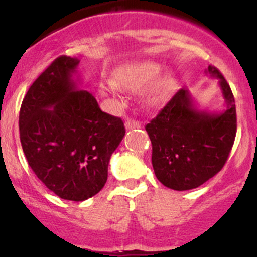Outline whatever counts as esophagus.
<instances>
[{
    "label": "esophagus",
    "instance_id": "esophagus-1",
    "mask_svg": "<svg viewBox=\"0 0 257 257\" xmlns=\"http://www.w3.org/2000/svg\"><path fill=\"white\" fill-rule=\"evenodd\" d=\"M142 124L139 123L138 120H133V119H129V120L125 121V128L128 129V131H131V129H138L141 128Z\"/></svg>",
    "mask_w": 257,
    "mask_h": 257
}]
</instances>
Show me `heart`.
Returning <instances> with one entry per match:
<instances>
[{
	"label": "heart",
	"mask_w": 257,
	"mask_h": 257,
	"mask_svg": "<svg viewBox=\"0 0 257 257\" xmlns=\"http://www.w3.org/2000/svg\"><path fill=\"white\" fill-rule=\"evenodd\" d=\"M162 64L152 61L121 64L113 71V83L100 84L99 90L103 95H115L119 92V88L131 92H138L154 81L148 90L147 99L148 102L155 103L163 99L174 85V80L169 74L159 76L162 73Z\"/></svg>",
	"instance_id": "obj_1"
}]
</instances>
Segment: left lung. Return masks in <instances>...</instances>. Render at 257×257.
Returning a JSON list of instances; mask_svg holds the SVG:
<instances>
[{
    "label": "left lung",
    "mask_w": 257,
    "mask_h": 257,
    "mask_svg": "<svg viewBox=\"0 0 257 257\" xmlns=\"http://www.w3.org/2000/svg\"><path fill=\"white\" fill-rule=\"evenodd\" d=\"M219 79L225 109L196 107L189 89H179L145 125L155 177L173 190L195 189L216 175L226 163L236 136V108L230 85L214 66L205 71Z\"/></svg>",
    "instance_id": "1"
}]
</instances>
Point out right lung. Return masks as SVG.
Returning <instances> with one entry per match:
<instances>
[{
	"mask_svg": "<svg viewBox=\"0 0 257 257\" xmlns=\"http://www.w3.org/2000/svg\"><path fill=\"white\" fill-rule=\"evenodd\" d=\"M78 58L61 56L33 82L20 110L28 165L64 200L83 201L107 183L108 164L124 138L120 118L102 112L82 83Z\"/></svg>",
	"mask_w": 257,
	"mask_h": 257,
	"instance_id": "obj_1",
	"label": "right lung"
}]
</instances>
